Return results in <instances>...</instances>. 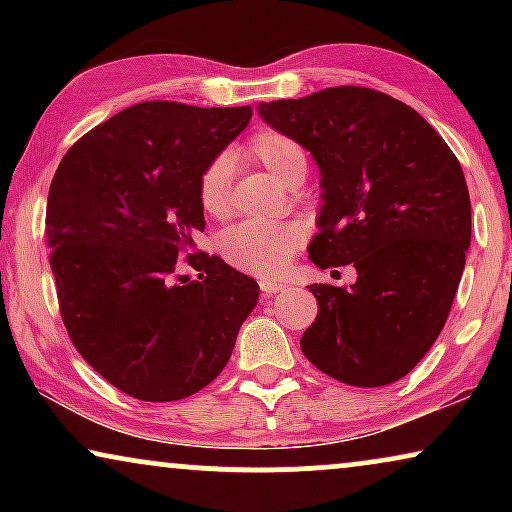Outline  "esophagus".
Here are the masks:
<instances>
[{"label": "esophagus", "mask_w": 512, "mask_h": 512, "mask_svg": "<svg viewBox=\"0 0 512 512\" xmlns=\"http://www.w3.org/2000/svg\"><path fill=\"white\" fill-rule=\"evenodd\" d=\"M286 284L277 282V279H261V291L265 293V296H275V293L284 291Z\"/></svg>", "instance_id": "1"}]
</instances>
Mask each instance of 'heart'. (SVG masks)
<instances>
[{
    "label": "heart",
    "instance_id": "obj_1",
    "mask_svg": "<svg viewBox=\"0 0 512 512\" xmlns=\"http://www.w3.org/2000/svg\"><path fill=\"white\" fill-rule=\"evenodd\" d=\"M247 153L261 163L272 177L291 186L293 181L307 174V153L296 139L277 130H261L249 139ZM233 163L228 156H216L200 174L198 200L214 219L228 216L233 195H230ZM303 242V230L298 223H272V221H242L223 230L219 249L223 258L237 270L251 275L272 277L279 275L296 254Z\"/></svg>",
    "mask_w": 512,
    "mask_h": 512
}]
</instances>
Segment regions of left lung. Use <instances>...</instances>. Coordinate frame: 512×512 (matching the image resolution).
I'll list each match as a JSON object with an SVG mask.
<instances>
[{"label":"left lung","mask_w":512,"mask_h":512,"mask_svg":"<svg viewBox=\"0 0 512 512\" xmlns=\"http://www.w3.org/2000/svg\"><path fill=\"white\" fill-rule=\"evenodd\" d=\"M256 109L319 165L312 263L356 268L349 289L307 286L319 314L300 349L352 387L401 380L443 331L471 247L459 160L415 109L370 88H326Z\"/></svg>","instance_id":"left-lung-1"}]
</instances>
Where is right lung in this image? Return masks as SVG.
Returning a JSON list of instances; mask_svg holds the SVG:
<instances>
[{
    "mask_svg": "<svg viewBox=\"0 0 512 512\" xmlns=\"http://www.w3.org/2000/svg\"><path fill=\"white\" fill-rule=\"evenodd\" d=\"M251 107L139 102L83 135L51 181L46 233L79 354L132 398L179 401L226 368L258 284L219 256L177 258L205 230L198 181Z\"/></svg>",
    "mask_w": 512,
    "mask_h": 512,
    "instance_id": "obj_1",
    "label": "right lung"
}]
</instances>
